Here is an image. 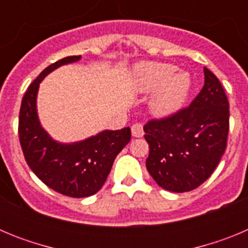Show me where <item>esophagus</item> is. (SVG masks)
<instances>
[{"label": "esophagus", "mask_w": 248, "mask_h": 248, "mask_svg": "<svg viewBox=\"0 0 248 248\" xmlns=\"http://www.w3.org/2000/svg\"><path fill=\"white\" fill-rule=\"evenodd\" d=\"M131 134L134 138H141L144 135V130H143V125L139 124V123H135L131 125Z\"/></svg>", "instance_id": "obj_1"}]
</instances>
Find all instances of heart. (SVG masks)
Returning <instances> with one entry per match:
<instances>
[{"instance_id": "obj_1", "label": "heart", "mask_w": 248, "mask_h": 248, "mask_svg": "<svg viewBox=\"0 0 248 248\" xmlns=\"http://www.w3.org/2000/svg\"><path fill=\"white\" fill-rule=\"evenodd\" d=\"M133 87L140 93H151L150 110L159 118L171 117L180 110L191 91V77L177 71L171 63L141 62L133 71Z\"/></svg>"}]
</instances>
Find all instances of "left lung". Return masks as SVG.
Returning a JSON list of instances; mask_svg holds the SVG:
<instances>
[{
    "label": "left lung",
    "mask_w": 248,
    "mask_h": 248,
    "mask_svg": "<svg viewBox=\"0 0 248 248\" xmlns=\"http://www.w3.org/2000/svg\"><path fill=\"white\" fill-rule=\"evenodd\" d=\"M205 84L189 108L144 126L146 169L171 192L191 191L211 176L225 153L230 105L217 77L203 68Z\"/></svg>",
    "instance_id": "8db88e82"
}]
</instances>
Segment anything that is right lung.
Returning <instances> with one entry per match:
<instances>
[{
    "label": "right lung",
    "mask_w": 248,
    "mask_h": 248,
    "mask_svg": "<svg viewBox=\"0 0 248 248\" xmlns=\"http://www.w3.org/2000/svg\"><path fill=\"white\" fill-rule=\"evenodd\" d=\"M71 56L48 65L28 87L19 110L18 135L31 170L48 187L71 198H87L104 185L114 160L130 141V128L99 131L80 141L61 143L48 134L37 111L39 84L57 68L78 62Z\"/></svg>",
    "instance_id": "right-lung-1"
}]
</instances>
